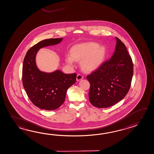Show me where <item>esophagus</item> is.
I'll use <instances>...</instances> for the list:
<instances>
[{
	"label": "esophagus",
	"mask_w": 154,
	"mask_h": 154,
	"mask_svg": "<svg viewBox=\"0 0 154 154\" xmlns=\"http://www.w3.org/2000/svg\"><path fill=\"white\" fill-rule=\"evenodd\" d=\"M83 75H82V74H79L77 75V76H76V80L77 81H80V80H82L83 79Z\"/></svg>",
	"instance_id": "34e87169"
}]
</instances>
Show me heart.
<instances>
[{
    "mask_svg": "<svg viewBox=\"0 0 154 154\" xmlns=\"http://www.w3.org/2000/svg\"><path fill=\"white\" fill-rule=\"evenodd\" d=\"M70 56H66V62L72 66L74 60L80 62L82 70L85 72L95 71L101 66L105 59L106 49L105 46L94 42L80 43L73 46Z\"/></svg>",
    "mask_w": 154,
    "mask_h": 154,
    "instance_id": "heart-1",
    "label": "heart"
}]
</instances>
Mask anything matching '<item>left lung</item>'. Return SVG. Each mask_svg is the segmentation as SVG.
<instances>
[{
  "label": "left lung",
  "mask_w": 154,
  "mask_h": 154,
  "mask_svg": "<svg viewBox=\"0 0 154 154\" xmlns=\"http://www.w3.org/2000/svg\"><path fill=\"white\" fill-rule=\"evenodd\" d=\"M113 56L87 76L90 84L89 101L98 108L111 107L127 94L133 75V64L125 44L116 37Z\"/></svg>",
  "instance_id": "left-lung-1"
}]
</instances>
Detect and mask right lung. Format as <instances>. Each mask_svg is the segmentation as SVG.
I'll list each match as a JSON object with an SVG mask.
<instances>
[{
	"label": "right lung",
	"mask_w": 154,
	"mask_h": 154,
	"mask_svg": "<svg viewBox=\"0 0 154 154\" xmlns=\"http://www.w3.org/2000/svg\"><path fill=\"white\" fill-rule=\"evenodd\" d=\"M60 38L45 39L29 49L23 60V84L29 100L37 107L54 110L62 105L66 93L76 82V74H64L57 70L53 72H41L36 66V56L40 48L58 44Z\"/></svg>",
	"instance_id": "1"
}]
</instances>
